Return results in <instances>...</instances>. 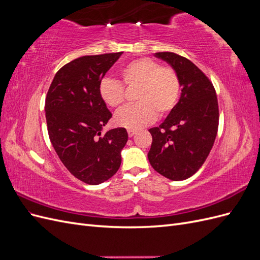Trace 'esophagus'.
Segmentation results:
<instances>
[{
  "label": "esophagus",
  "mask_w": 260,
  "mask_h": 260,
  "mask_svg": "<svg viewBox=\"0 0 260 260\" xmlns=\"http://www.w3.org/2000/svg\"><path fill=\"white\" fill-rule=\"evenodd\" d=\"M137 133V131L136 130H133V129H128V136L131 138V137H133Z\"/></svg>",
  "instance_id": "1"
}]
</instances>
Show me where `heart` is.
<instances>
[{"label": "heart", "mask_w": 260, "mask_h": 260, "mask_svg": "<svg viewBox=\"0 0 260 260\" xmlns=\"http://www.w3.org/2000/svg\"><path fill=\"white\" fill-rule=\"evenodd\" d=\"M124 85L139 86L136 104L119 109L114 117L117 125L139 129L154 121L156 116L168 115L178 103L181 92L180 78L176 70L162 66L149 57L138 58L124 65L119 72ZM100 98L109 107H119L124 102L123 85L112 78L99 83Z\"/></svg>", "instance_id": "heart-1"}]
</instances>
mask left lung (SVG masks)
Segmentation results:
<instances>
[{"label": "left lung", "instance_id": "1", "mask_svg": "<svg viewBox=\"0 0 260 260\" xmlns=\"http://www.w3.org/2000/svg\"><path fill=\"white\" fill-rule=\"evenodd\" d=\"M174 68L181 95L159 127L151 128L149 164L172 181L185 180L198 171L209 155L218 131L219 109L214 85L191 60L171 52L155 53Z\"/></svg>", "mask_w": 260, "mask_h": 260}]
</instances>
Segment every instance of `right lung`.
Returning <instances> with one entry per match:
<instances>
[{"label":"right lung","instance_id":"1","mask_svg":"<svg viewBox=\"0 0 260 260\" xmlns=\"http://www.w3.org/2000/svg\"><path fill=\"white\" fill-rule=\"evenodd\" d=\"M122 52L88 55L72 60L55 75L45 99L51 143L70 174L91 185L118 171L128 141L124 128L102 136L112 118L99 94V83Z\"/></svg>","mask_w":260,"mask_h":260}]
</instances>
